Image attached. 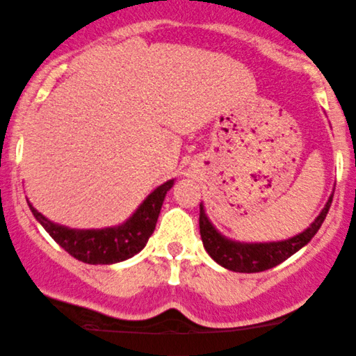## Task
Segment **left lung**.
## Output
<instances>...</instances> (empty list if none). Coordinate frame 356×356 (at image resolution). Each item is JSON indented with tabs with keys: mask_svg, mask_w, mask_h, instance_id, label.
I'll use <instances>...</instances> for the list:
<instances>
[{
	"mask_svg": "<svg viewBox=\"0 0 356 356\" xmlns=\"http://www.w3.org/2000/svg\"><path fill=\"white\" fill-rule=\"evenodd\" d=\"M331 202H333V195L328 198L325 209L318 215L316 220L311 223L305 232L287 238V241L264 243L235 242L223 237L220 232L211 225L205 210H203V205H200V235H202L203 247L210 257L225 269L234 270V273H262V270L284 262L286 259L296 254L316 235L319 227L323 225L326 215H328Z\"/></svg>",
	"mask_w": 356,
	"mask_h": 356,
	"instance_id": "1",
	"label": "left lung"
}]
</instances>
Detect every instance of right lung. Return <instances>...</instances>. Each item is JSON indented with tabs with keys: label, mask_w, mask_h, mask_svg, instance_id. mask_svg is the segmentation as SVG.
Instances as JSON below:
<instances>
[{
	"label": "right lung",
	"mask_w": 356,
	"mask_h": 356,
	"mask_svg": "<svg viewBox=\"0 0 356 356\" xmlns=\"http://www.w3.org/2000/svg\"><path fill=\"white\" fill-rule=\"evenodd\" d=\"M173 183L175 179H168L166 183L159 185L153 193L147 195L145 202L124 223L118 227H107V229L81 230L58 225L35 210L28 200L26 202L33 217L72 257L86 264H115L145 249L147 238L151 237L156 227L163 200Z\"/></svg>",
	"instance_id": "add662e5"
}]
</instances>
